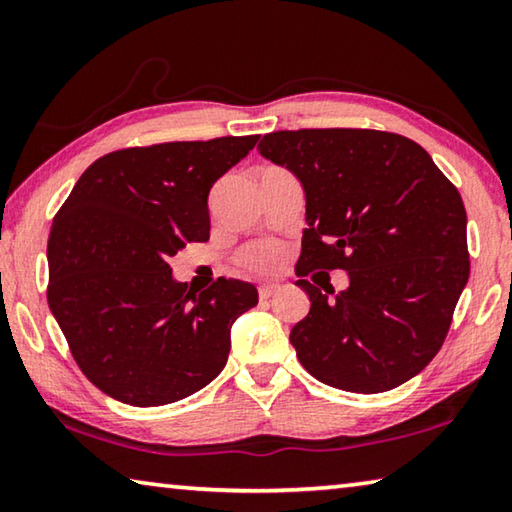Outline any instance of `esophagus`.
Returning <instances> with one entry per match:
<instances>
[{
    "label": "esophagus",
    "instance_id": "obj_1",
    "mask_svg": "<svg viewBox=\"0 0 512 512\" xmlns=\"http://www.w3.org/2000/svg\"><path fill=\"white\" fill-rule=\"evenodd\" d=\"M280 289H282L280 284H262V287H259L257 291H259V298H262V300H268L271 296H275V293L280 291Z\"/></svg>",
    "mask_w": 512,
    "mask_h": 512
}]
</instances>
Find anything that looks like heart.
Returning <instances> with one entry per match:
<instances>
[{"instance_id":"obj_1","label":"heart","mask_w":512,"mask_h":512,"mask_svg":"<svg viewBox=\"0 0 512 512\" xmlns=\"http://www.w3.org/2000/svg\"><path fill=\"white\" fill-rule=\"evenodd\" d=\"M284 253L282 246L271 244V241H264V244H253L248 246L244 253H241V264L255 273H273L284 264Z\"/></svg>"}]
</instances>
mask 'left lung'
I'll return each instance as SVG.
<instances>
[{
  "instance_id": "8db88e82",
  "label": "left lung",
  "mask_w": 512,
  "mask_h": 512,
  "mask_svg": "<svg viewBox=\"0 0 512 512\" xmlns=\"http://www.w3.org/2000/svg\"><path fill=\"white\" fill-rule=\"evenodd\" d=\"M257 151L305 189L296 275H350L341 293L320 292L316 275V284L296 282L311 300L289 336L302 366L350 393H384L418 375L443 345L470 277L458 189L420 144L397 133L275 131Z\"/></svg>"
}]
</instances>
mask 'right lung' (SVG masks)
Segmentation results:
<instances>
[{"label": "right lung", "mask_w": 512, "mask_h": 512, "mask_svg": "<svg viewBox=\"0 0 512 512\" xmlns=\"http://www.w3.org/2000/svg\"><path fill=\"white\" fill-rule=\"evenodd\" d=\"M259 135L164 142L103 155L51 223L49 309L94 386L131 406L201 391L230 352V327L257 289L219 277L196 296L167 259L210 239L212 185Z\"/></svg>", "instance_id": "right-lung-1"}]
</instances>
